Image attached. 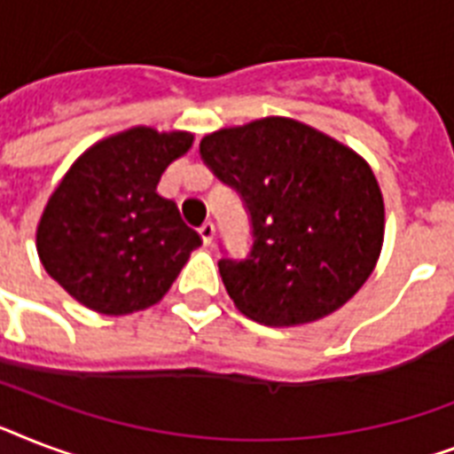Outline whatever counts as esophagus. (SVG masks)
Returning <instances> with one entry per match:
<instances>
[{
	"instance_id": "1",
	"label": "esophagus",
	"mask_w": 454,
	"mask_h": 454,
	"mask_svg": "<svg viewBox=\"0 0 454 454\" xmlns=\"http://www.w3.org/2000/svg\"><path fill=\"white\" fill-rule=\"evenodd\" d=\"M214 235H216V228H214L212 221H207V223H202V226H200V238H202V242H205V245H212Z\"/></svg>"
}]
</instances>
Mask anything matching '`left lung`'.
<instances>
[{
    "label": "left lung",
    "instance_id": "1",
    "mask_svg": "<svg viewBox=\"0 0 454 454\" xmlns=\"http://www.w3.org/2000/svg\"><path fill=\"white\" fill-rule=\"evenodd\" d=\"M200 155L252 216L247 259L219 262L240 313L276 327L316 323L372 276L384 198L353 148L292 117H262L207 134Z\"/></svg>",
    "mask_w": 454,
    "mask_h": 454
}]
</instances>
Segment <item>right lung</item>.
<instances>
[{"label":"right lung","instance_id":"add662e5","mask_svg":"<svg viewBox=\"0 0 454 454\" xmlns=\"http://www.w3.org/2000/svg\"><path fill=\"white\" fill-rule=\"evenodd\" d=\"M191 145V131L131 127L87 148L60 178L37 223V254L74 301L127 316L169 292L202 238L157 184Z\"/></svg>","mask_w":454,"mask_h":454}]
</instances>
